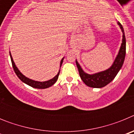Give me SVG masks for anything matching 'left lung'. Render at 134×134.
<instances>
[{
    "label": "left lung",
    "instance_id": "left-lung-1",
    "mask_svg": "<svg viewBox=\"0 0 134 134\" xmlns=\"http://www.w3.org/2000/svg\"><path fill=\"white\" fill-rule=\"evenodd\" d=\"M118 24L123 33L122 43L121 45L119 52L116 56L113 64L111 65L110 68L99 72L89 74L85 72L81 68L77 60H76V64L77 66L80 78L86 86L92 88H102L103 86H105L115 79L116 75L118 74L122 67L125 56L126 41H125V34L122 25L119 22H118Z\"/></svg>",
    "mask_w": 134,
    "mask_h": 134
}]
</instances>
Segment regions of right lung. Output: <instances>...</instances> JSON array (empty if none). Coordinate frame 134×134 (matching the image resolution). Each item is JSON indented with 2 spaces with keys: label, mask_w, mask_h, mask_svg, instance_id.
I'll list each match as a JSON object with an SVG mask.
<instances>
[{
  "label": "right lung",
  "mask_w": 134,
  "mask_h": 134,
  "mask_svg": "<svg viewBox=\"0 0 134 134\" xmlns=\"http://www.w3.org/2000/svg\"><path fill=\"white\" fill-rule=\"evenodd\" d=\"M9 54H10V60H11V62H12V65H13V69H14V71H15V74H16V76H18L19 79L21 81L27 84V85L31 86V87H33V88H40V89H43V88H49V87H50L51 86H52L53 85H54L55 82L57 81V80H58V79L60 70H59L58 73L57 74V75L55 76H54L53 79H50V80H47V81H44V82L36 81V80H32V79H29V78L26 77L25 76L23 75V74L20 72L18 68H17V67L16 66V65H15V62H14L13 61V57H12L11 55V54H10V52H9ZM64 58V57L61 60V61H60V67H61Z\"/></svg>",
  "instance_id": "obj_1"
}]
</instances>
